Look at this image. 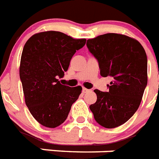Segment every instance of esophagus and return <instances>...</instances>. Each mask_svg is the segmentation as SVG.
Masks as SVG:
<instances>
[{
  "label": "esophagus",
  "instance_id": "obj_1",
  "mask_svg": "<svg viewBox=\"0 0 159 159\" xmlns=\"http://www.w3.org/2000/svg\"><path fill=\"white\" fill-rule=\"evenodd\" d=\"M89 92H90V90H89V89H87V88H83V89H82V93H89Z\"/></svg>",
  "mask_w": 159,
  "mask_h": 159
}]
</instances>
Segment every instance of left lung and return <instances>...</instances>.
Wrapping results in <instances>:
<instances>
[{"mask_svg": "<svg viewBox=\"0 0 159 159\" xmlns=\"http://www.w3.org/2000/svg\"><path fill=\"white\" fill-rule=\"evenodd\" d=\"M102 77H111L108 92L95 89L97 102L89 107L96 122L114 128L129 120L141 103L148 83V59L140 42L125 35L107 33L88 39Z\"/></svg>", "mask_w": 159, "mask_h": 159, "instance_id": "left-lung-1", "label": "left lung"}]
</instances>
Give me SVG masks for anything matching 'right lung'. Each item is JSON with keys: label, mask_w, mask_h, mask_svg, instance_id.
<instances>
[{"label": "right lung", "mask_w": 159, "mask_h": 159, "mask_svg": "<svg viewBox=\"0 0 159 159\" xmlns=\"http://www.w3.org/2000/svg\"><path fill=\"white\" fill-rule=\"evenodd\" d=\"M85 44L86 39L49 31L35 34L24 46L20 78L25 102L42 126L54 128L63 123L82 93L81 86L70 88L57 78L63 77L71 57Z\"/></svg>", "instance_id": "add662e5"}]
</instances>
